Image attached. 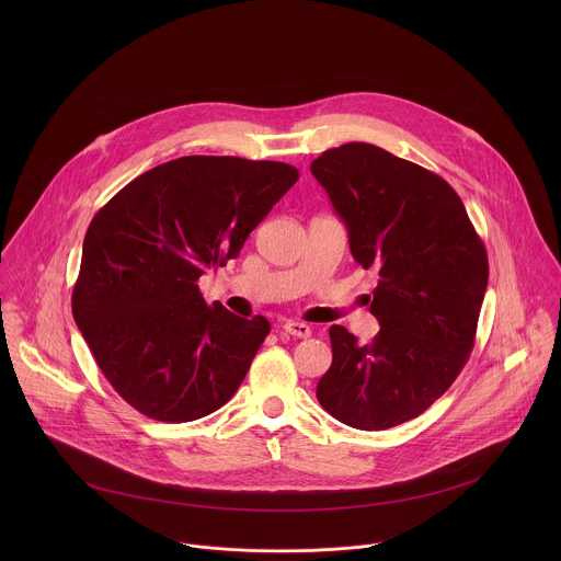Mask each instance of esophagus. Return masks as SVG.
I'll return each mask as SVG.
<instances>
[{
    "label": "esophagus",
    "instance_id": "esophagus-1",
    "mask_svg": "<svg viewBox=\"0 0 561 561\" xmlns=\"http://www.w3.org/2000/svg\"><path fill=\"white\" fill-rule=\"evenodd\" d=\"M283 328H285L287 334L298 336V339L311 336V325H309V323H302V321H287Z\"/></svg>",
    "mask_w": 561,
    "mask_h": 561
}]
</instances>
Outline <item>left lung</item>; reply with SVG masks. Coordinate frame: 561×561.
<instances>
[{
  "instance_id": "obj_1",
  "label": "left lung",
  "mask_w": 561,
  "mask_h": 561,
  "mask_svg": "<svg viewBox=\"0 0 561 561\" xmlns=\"http://www.w3.org/2000/svg\"><path fill=\"white\" fill-rule=\"evenodd\" d=\"M311 172L347 227L352 256L380 276L369 307L380 332L358 345L330 325L332 365L318 400L350 427H396L427 410L467 365L488 254L456 190L412 161L350 142L323 151Z\"/></svg>"
}]
</instances>
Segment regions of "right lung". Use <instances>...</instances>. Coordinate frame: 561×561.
I'll return each instance as SVG.
<instances>
[{"label":"right lung","instance_id":"right-lung-1","mask_svg":"<svg viewBox=\"0 0 561 561\" xmlns=\"http://www.w3.org/2000/svg\"><path fill=\"white\" fill-rule=\"evenodd\" d=\"M298 176L283 161L187 156L136 176L96 211L71 307L131 408L185 423L236 396L270 321L209 307L198 278L240 254Z\"/></svg>","mask_w":561,"mask_h":561}]
</instances>
